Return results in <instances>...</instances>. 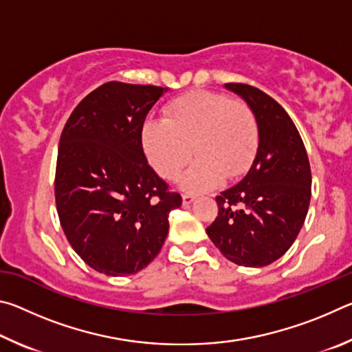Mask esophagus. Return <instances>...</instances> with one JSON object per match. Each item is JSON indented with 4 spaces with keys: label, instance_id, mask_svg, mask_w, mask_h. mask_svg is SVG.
<instances>
[{
    "label": "esophagus",
    "instance_id": "34e87169",
    "mask_svg": "<svg viewBox=\"0 0 352 352\" xmlns=\"http://www.w3.org/2000/svg\"><path fill=\"white\" fill-rule=\"evenodd\" d=\"M183 205H190L195 200V195L192 194H183Z\"/></svg>",
    "mask_w": 352,
    "mask_h": 352
}]
</instances>
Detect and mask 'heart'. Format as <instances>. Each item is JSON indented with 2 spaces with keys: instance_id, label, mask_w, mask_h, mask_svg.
<instances>
[{
  "instance_id": "obj_1",
  "label": "heart",
  "mask_w": 352,
  "mask_h": 352,
  "mask_svg": "<svg viewBox=\"0 0 352 352\" xmlns=\"http://www.w3.org/2000/svg\"><path fill=\"white\" fill-rule=\"evenodd\" d=\"M141 146L153 170L168 180L180 175L195 151L199 158L180 186L201 194L220 186L225 177L234 180L248 170L258 147V122L242 100L195 90L172 100L163 121L142 124Z\"/></svg>"
}]
</instances>
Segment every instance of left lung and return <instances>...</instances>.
Returning a JSON list of instances; mask_svg holds the SVG:
<instances>
[{
	"instance_id": "obj_1",
	"label": "left lung",
	"mask_w": 352,
	"mask_h": 352,
	"mask_svg": "<svg viewBox=\"0 0 352 352\" xmlns=\"http://www.w3.org/2000/svg\"><path fill=\"white\" fill-rule=\"evenodd\" d=\"M253 110L258 148L247 175L217 195L219 216L206 233L226 259L264 267L295 242L311 201V164L294 121L269 94L225 83Z\"/></svg>"
}]
</instances>
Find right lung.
Instances as JSON below:
<instances>
[{"instance_id":"right-lung-1","label":"right lung","mask_w":352,"mask_h":352,"mask_svg":"<svg viewBox=\"0 0 352 352\" xmlns=\"http://www.w3.org/2000/svg\"><path fill=\"white\" fill-rule=\"evenodd\" d=\"M168 91L109 82L80 100L60 136L56 205L71 247L99 273L126 276L147 267L169 231L182 195L147 164L141 127Z\"/></svg>"}]
</instances>
